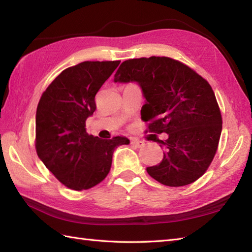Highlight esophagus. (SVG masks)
Wrapping results in <instances>:
<instances>
[{
	"label": "esophagus",
	"instance_id": "1",
	"mask_svg": "<svg viewBox=\"0 0 252 252\" xmlns=\"http://www.w3.org/2000/svg\"><path fill=\"white\" fill-rule=\"evenodd\" d=\"M131 145L132 146H135L136 148H141V147H144L145 146V141H142V140H139V139H131Z\"/></svg>",
	"mask_w": 252,
	"mask_h": 252
}]
</instances>
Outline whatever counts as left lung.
Segmentation results:
<instances>
[{
    "label": "left lung",
    "instance_id": "1",
    "mask_svg": "<svg viewBox=\"0 0 252 252\" xmlns=\"http://www.w3.org/2000/svg\"><path fill=\"white\" fill-rule=\"evenodd\" d=\"M114 82L138 83L146 98L141 120L149 123L147 131L168 134L167 140H157L164 148L163 159L147 168L150 177L168 187L201 178L214 159L222 127L210 83L187 64L155 56L124 61Z\"/></svg>",
    "mask_w": 252,
    "mask_h": 252
}]
</instances>
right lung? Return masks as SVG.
<instances>
[{"instance_id":"add662e5","label":"right lung","mask_w":252,"mask_h":252,"mask_svg":"<svg viewBox=\"0 0 252 252\" xmlns=\"http://www.w3.org/2000/svg\"><path fill=\"white\" fill-rule=\"evenodd\" d=\"M121 61H84L63 70L42 93L36 112L35 147L46 168L65 187L82 191L102 182L113 153L129 139L89 135L85 121L96 110L95 95Z\"/></svg>"}]
</instances>
